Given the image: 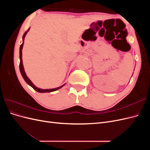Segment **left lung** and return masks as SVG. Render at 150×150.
I'll use <instances>...</instances> for the list:
<instances>
[{
  "mask_svg": "<svg viewBox=\"0 0 150 150\" xmlns=\"http://www.w3.org/2000/svg\"><path fill=\"white\" fill-rule=\"evenodd\" d=\"M131 77H132V76H131Z\"/></svg>",
  "mask_w": 150,
  "mask_h": 150,
  "instance_id": "left-lung-1",
  "label": "left lung"
}]
</instances>
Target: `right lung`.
I'll return each instance as SVG.
<instances>
[{"label": "right lung", "instance_id": "add662e5", "mask_svg": "<svg viewBox=\"0 0 150 150\" xmlns=\"http://www.w3.org/2000/svg\"><path fill=\"white\" fill-rule=\"evenodd\" d=\"M30 28L28 29V30H27L25 33L23 35V37H22V44L20 46V51H19V58H20V64H19V69H20V72H21V74L22 76V78H24V81L25 82L28 83L30 86H31L32 88H33L34 90H35L36 91H38L39 93H50V92H53V91H57L58 89H61V88H62L63 86H64L66 84H63L59 87H57L56 88H53V89H40L38 87H36V86L33 83V82L30 80V79L28 78V76H27L26 74H25V72L24 71V66H23V62H22V48H23V46H24V38L25 37V35L28 33V32Z\"/></svg>", "mask_w": 150, "mask_h": 150}]
</instances>
